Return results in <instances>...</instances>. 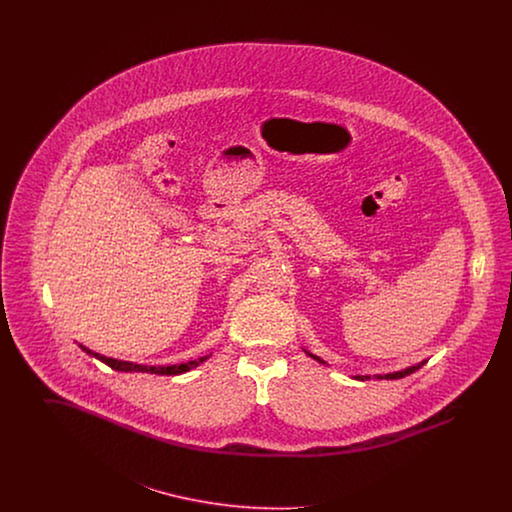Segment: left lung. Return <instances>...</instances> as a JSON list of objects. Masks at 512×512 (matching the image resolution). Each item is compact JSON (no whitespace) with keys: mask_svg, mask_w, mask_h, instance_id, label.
<instances>
[{"mask_svg":"<svg viewBox=\"0 0 512 512\" xmlns=\"http://www.w3.org/2000/svg\"><path fill=\"white\" fill-rule=\"evenodd\" d=\"M307 355H311V353H307ZM313 359H317L318 363H324V361H320L317 355H311ZM424 365V363H420V365L409 366V368H405V370H399V372H393V374H384V376H376V378H386V380H397V378H403V376H409V374H413L414 370H418L420 366ZM357 380H366L368 376H355Z\"/></svg>","mask_w":512,"mask_h":512,"instance_id":"obj_1","label":"left lung"}]
</instances>
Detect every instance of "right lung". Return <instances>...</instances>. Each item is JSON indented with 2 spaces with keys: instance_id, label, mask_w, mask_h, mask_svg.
<instances>
[{
  "instance_id": "obj_1",
  "label": "right lung",
  "mask_w": 512,
  "mask_h": 512,
  "mask_svg": "<svg viewBox=\"0 0 512 512\" xmlns=\"http://www.w3.org/2000/svg\"><path fill=\"white\" fill-rule=\"evenodd\" d=\"M82 351H86L88 355L96 357L101 363H105L107 366H111L113 370H121V372H149V374H161V376H176V374H182V372H188L190 368L207 361L209 357H201L197 361H188V363H182V365H171V366H146V365H134V363H128V361H117V359H109V357H103L99 353H94L92 349L80 345Z\"/></svg>"
}]
</instances>
